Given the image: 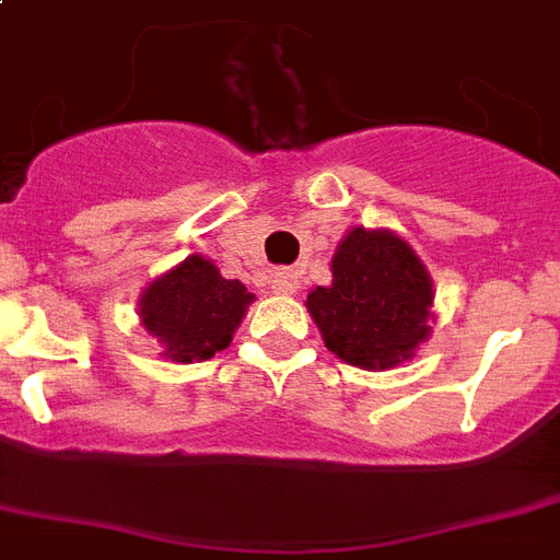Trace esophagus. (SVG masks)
Here are the masks:
<instances>
[{
    "label": "esophagus",
    "mask_w": 560,
    "mask_h": 560,
    "mask_svg": "<svg viewBox=\"0 0 560 560\" xmlns=\"http://www.w3.org/2000/svg\"><path fill=\"white\" fill-rule=\"evenodd\" d=\"M271 289L277 291V294H298L300 291V277L294 275V271H275V277H271Z\"/></svg>",
    "instance_id": "esophagus-1"
}]
</instances>
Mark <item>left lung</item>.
<instances>
[{"label":"left lung","instance_id":"1","mask_svg":"<svg viewBox=\"0 0 560 560\" xmlns=\"http://www.w3.org/2000/svg\"><path fill=\"white\" fill-rule=\"evenodd\" d=\"M323 343L349 366L386 372L432 337L435 285L409 243L389 229H354L337 243L331 283L308 291Z\"/></svg>","mask_w":560,"mask_h":560}]
</instances>
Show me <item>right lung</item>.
<instances>
[{"label":"right lung","mask_w":560,"mask_h":560,"mask_svg":"<svg viewBox=\"0 0 560 560\" xmlns=\"http://www.w3.org/2000/svg\"><path fill=\"white\" fill-rule=\"evenodd\" d=\"M252 303V291L240 280H225L214 260L188 254L142 289L137 314L163 358L200 363L229 349Z\"/></svg>","instance_id":"1"}]
</instances>
